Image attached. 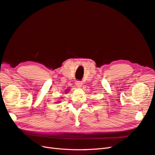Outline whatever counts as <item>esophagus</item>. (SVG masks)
<instances>
[{
  "label": "esophagus",
  "mask_w": 155,
  "mask_h": 155,
  "mask_svg": "<svg viewBox=\"0 0 155 155\" xmlns=\"http://www.w3.org/2000/svg\"><path fill=\"white\" fill-rule=\"evenodd\" d=\"M75 84H76V86L78 87H81L82 86V82L81 81H76V83H75Z\"/></svg>",
  "instance_id": "1"
}]
</instances>
